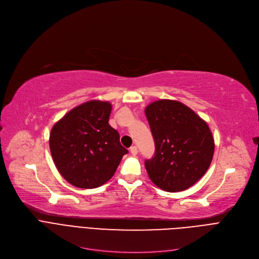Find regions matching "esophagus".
<instances>
[{"label": "esophagus", "mask_w": 259, "mask_h": 259, "mask_svg": "<svg viewBox=\"0 0 259 259\" xmlns=\"http://www.w3.org/2000/svg\"><path fill=\"white\" fill-rule=\"evenodd\" d=\"M131 153L133 156H136L137 154H138V148H137V146H132L131 147Z\"/></svg>", "instance_id": "1"}]
</instances>
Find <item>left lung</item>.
I'll return each instance as SVG.
<instances>
[{
  "label": "left lung",
  "instance_id": "obj_1",
  "mask_svg": "<svg viewBox=\"0 0 259 259\" xmlns=\"http://www.w3.org/2000/svg\"><path fill=\"white\" fill-rule=\"evenodd\" d=\"M155 156L145 160L149 179L162 190H186L207 171L214 140L205 121L187 105L161 99L146 106Z\"/></svg>",
  "mask_w": 259,
  "mask_h": 259
}]
</instances>
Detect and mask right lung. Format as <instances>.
Segmentation results:
<instances>
[{
	"mask_svg": "<svg viewBox=\"0 0 259 259\" xmlns=\"http://www.w3.org/2000/svg\"><path fill=\"white\" fill-rule=\"evenodd\" d=\"M112 104L91 100L76 106L53 125L49 145L56 168L70 184L96 188L115 174L128 153L109 124Z\"/></svg>",
	"mask_w": 259,
	"mask_h": 259,
	"instance_id": "right-lung-1",
	"label": "right lung"
}]
</instances>
